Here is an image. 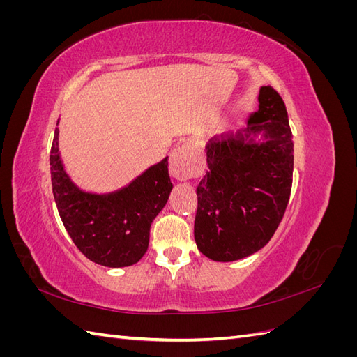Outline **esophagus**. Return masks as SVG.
<instances>
[{
  "label": "esophagus",
  "mask_w": 357,
  "mask_h": 357,
  "mask_svg": "<svg viewBox=\"0 0 357 357\" xmlns=\"http://www.w3.org/2000/svg\"><path fill=\"white\" fill-rule=\"evenodd\" d=\"M201 165L198 158L186 146L177 147L169 155V174L176 180H188L198 176Z\"/></svg>",
  "instance_id": "1"
}]
</instances>
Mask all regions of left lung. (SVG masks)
I'll return each mask as SVG.
<instances>
[{
    "label": "left lung",
    "instance_id": "left-lung-1",
    "mask_svg": "<svg viewBox=\"0 0 357 357\" xmlns=\"http://www.w3.org/2000/svg\"><path fill=\"white\" fill-rule=\"evenodd\" d=\"M257 101L245 128L205 146L208 171L197 188L193 235L211 261L232 262L261 250L287 207L294 142L286 105L271 86H262ZM257 135L263 139L256 142Z\"/></svg>",
    "mask_w": 357,
    "mask_h": 357
}]
</instances>
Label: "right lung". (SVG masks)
I'll return each mask as SVG.
<instances>
[{"mask_svg":"<svg viewBox=\"0 0 357 357\" xmlns=\"http://www.w3.org/2000/svg\"><path fill=\"white\" fill-rule=\"evenodd\" d=\"M59 129L50 150L52 189L61 220L89 261L122 268L137 264L149 247L150 226L172 189L168 158L147 168L128 186L110 193L84 192L67 174L59 155Z\"/></svg>","mask_w":357,"mask_h":357,"instance_id":"add662e5","label":"right lung"}]
</instances>
